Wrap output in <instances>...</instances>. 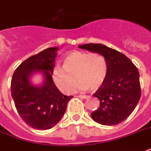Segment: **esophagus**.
Returning a JSON list of instances; mask_svg holds the SVG:
<instances>
[{
    "label": "esophagus",
    "mask_w": 151,
    "mask_h": 151,
    "mask_svg": "<svg viewBox=\"0 0 151 151\" xmlns=\"http://www.w3.org/2000/svg\"><path fill=\"white\" fill-rule=\"evenodd\" d=\"M78 97H79V98H80V99H86L89 98V96H81V95L78 96Z\"/></svg>",
    "instance_id": "1"
}]
</instances>
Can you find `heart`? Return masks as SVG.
Masks as SVG:
<instances>
[{
  "instance_id": "b5f03b06",
  "label": "heart",
  "mask_w": 151,
  "mask_h": 151,
  "mask_svg": "<svg viewBox=\"0 0 151 151\" xmlns=\"http://www.w3.org/2000/svg\"><path fill=\"white\" fill-rule=\"evenodd\" d=\"M106 74L107 65L103 55L74 51L63 58V68H53L52 79L62 92L71 94L76 88V79L80 81L79 89L96 91L103 85Z\"/></svg>"
}]
</instances>
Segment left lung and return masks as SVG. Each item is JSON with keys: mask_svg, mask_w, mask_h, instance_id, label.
<instances>
[{"mask_svg": "<svg viewBox=\"0 0 151 151\" xmlns=\"http://www.w3.org/2000/svg\"><path fill=\"white\" fill-rule=\"evenodd\" d=\"M79 47L100 54L107 65L106 80L94 94L100 106L91 116L102 125L119 124L132 113L141 97L138 69L125 55L106 45L86 44Z\"/></svg>", "mask_w": 151, "mask_h": 151, "instance_id": "left-lung-1", "label": "left lung"}]
</instances>
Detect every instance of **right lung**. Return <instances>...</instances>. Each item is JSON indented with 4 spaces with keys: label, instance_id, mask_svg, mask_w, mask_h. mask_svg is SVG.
<instances>
[{
    "label": "right lung",
    "instance_id": "1",
    "mask_svg": "<svg viewBox=\"0 0 151 151\" xmlns=\"http://www.w3.org/2000/svg\"><path fill=\"white\" fill-rule=\"evenodd\" d=\"M59 47H48L22 62L16 69L11 92L16 108L28 125L37 130H48L63 117L72 96L63 95L52 80V70ZM41 74V85H34L32 76Z\"/></svg>",
    "mask_w": 151,
    "mask_h": 151
}]
</instances>
